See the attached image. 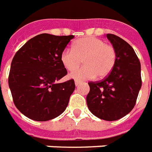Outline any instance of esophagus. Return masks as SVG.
<instances>
[{"label":"esophagus","instance_id":"1","mask_svg":"<svg viewBox=\"0 0 152 152\" xmlns=\"http://www.w3.org/2000/svg\"><path fill=\"white\" fill-rule=\"evenodd\" d=\"M81 83V81H78V80H75V85L76 86H78V85Z\"/></svg>","mask_w":152,"mask_h":152}]
</instances>
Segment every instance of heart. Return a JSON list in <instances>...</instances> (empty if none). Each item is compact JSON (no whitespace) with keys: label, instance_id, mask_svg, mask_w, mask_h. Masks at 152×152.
I'll return each instance as SVG.
<instances>
[{"label":"heart","instance_id":"1","mask_svg":"<svg viewBox=\"0 0 152 152\" xmlns=\"http://www.w3.org/2000/svg\"><path fill=\"white\" fill-rule=\"evenodd\" d=\"M117 55L115 47L105 41L85 37L74 42L72 49H64L61 54V64L68 71H73L83 60L85 65L71 73L69 77L76 80L91 79L96 76L103 78L115 67Z\"/></svg>","mask_w":152,"mask_h":152}]
</instances>
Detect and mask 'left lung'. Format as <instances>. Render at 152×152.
Listing matches in <instances>:
<instances>
[{
	"label": "left lung",
	"instance_id": "1",
	"mask_svg": "<svg viewBox=\"0 0 152 152\" xmlns=\"http://www.w3.org/2000/svg\"><path fill=\"white\" fill-rule=\"evenodd\" d=\"M117 60L110 74L101 81L89 82V110L99 119L114 121L123 118L136 104L142 87L141 64L133 47L121 37L108 33Z\"/></svg>",
	"mask_w": 152,
	"mask_h": 152
}]
</instances>
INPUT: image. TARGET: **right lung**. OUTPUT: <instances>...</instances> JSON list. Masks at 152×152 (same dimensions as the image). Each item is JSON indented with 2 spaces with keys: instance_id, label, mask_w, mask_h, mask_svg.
I'll use <instances>...</instances> for the list:
<instances>
[{
  "instance_id": "1",
  "label": "right lung",
  "mask_w": 152,
  "mask_h": 152,
  "mask_svg": "<svg viewBox=\"0 0 152 152\" xmlns=\"http://www.w3.org/2000/svg\"><path fill=\"white\" fill-rule=\"evenodd\" d=\"M74 37L42 33L15 55L8 83L16 108L28 118L47 121L65 110L75 89L74 81H57L67 74L61 54Z\"/></svg>"
}]
</instances>
